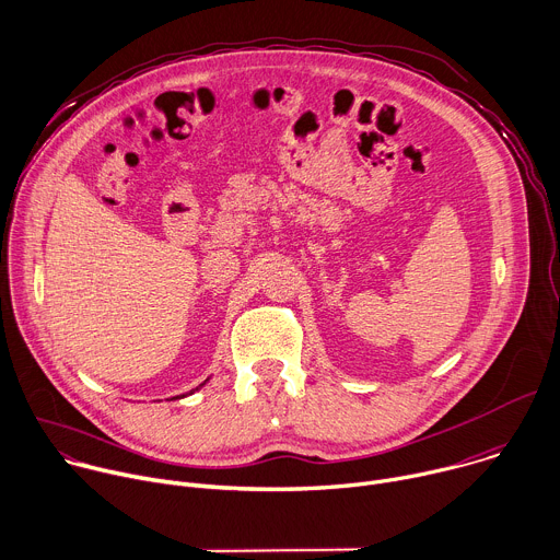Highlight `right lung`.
<instances>
[{"label":"right lung","instance_id":"right-lung-1","mask_svg":"<svg viewBox=\"0 0 560 560\" xmlns=\"http://www.w3.org/2000/svg\"><path fill=\"white\" fill-rule=\"evenodd\" d=\"M207 382H209V377H207V380H205V382H202V384H200V386H196V388H191V390H189V393H185V395H176V397H172V399H180V397H187V395H194V393H196V390H200V388H202V386H205V384H207Z\"/></svg>","mask_w":560,"mask_h":560}]
</instances>
